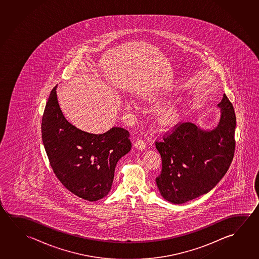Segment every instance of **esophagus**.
I'll return each instance as SVG.
<instances>
[{"instance_id":"esophagus-1","label":"esophagus","mask_w":259,"mask_h":259,"mask_svg":"<svg viewBox=\"0 0 259 259\" xmlns=\"http://www.w3.org/2000/svg\"><path fill=\"white\" fill-rule=\"evenodd\" d=\"M135 147H136L137 150H144L145 147H146V143H145L143 139H138V140L136 141V143H135Z\"/></svg>"}]
</instances>
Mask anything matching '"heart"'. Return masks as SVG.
Instances as JSON below:
<instances>
[{
	"label": "heart",
	"mask_w": 259,
	"mask_h": 259,
	"mask_svg": "<svg viewBox=\"0 0 259 259\" xmlns=\"http://www.w3.org/2000/svg\"><path fill=\"white\" fill-rule=\"evenodd\" d=\"M181 117V110L178 106L170 105L163 107L160 112V121L163 124H174Z\"/></svg>",
	"instance_id": "heart-1"
}]
</instances>
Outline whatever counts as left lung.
Listing matches in <instances>:
<instances>
[{
	"instance_id": "8db88e82",
	"label": "left lung",
	"mask_w": 259,
	"mask_h": 259,
	"mask_svg": "<svg viewBox=\"0 0 259 259\" xmlns=\"http://www.w3.org/2000/svg\"><path fill=\"white\" fill-rule=\"evenodd\" d=\"M221 120L205 131L190 122L179 123L161 141H155L162 168L156 178L161 196L182 204L211 191L229 170L235 153L236 115L223 95Z\"/></svg>"
}]
</instances>
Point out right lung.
<instances>
[{
	"instance_id": "right-lung-1",
	"label": "right lung",
	"mask_w": 259,
	"mask_h": 259,
	"mask_svg": "<svg viewBox=\"0 0 259 259\" xmlns=\"http://www.w3.org/2000/svg\"><path fill=\"white\" fill-rule=\"evenodd\" d=\"M56 85L43 113L41 137L51 168L65 188L96 201L110 191L119 159L130 152L129 132L113 127L102 135L81 131L60 110Z\"/></svg>"
}]
</instances>
